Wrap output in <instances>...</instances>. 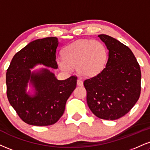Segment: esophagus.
Returning <instances> with one entry per match:
<instances>
[{"mask_svg": "<svg viewBox=\"0 0 150 150\" xmlns=\"http://www.w3.org/2000/svg\"><path fill=\"white\" fill-rule=\"evenodd\" d=\"M77 85H78V86H83V82H82V80H81V79H77Z\"/></svg>", "mask_w": 150, "mask_h": 150, "instance_id": "esophagus-1", "label": "esophagus"}]
</instances>
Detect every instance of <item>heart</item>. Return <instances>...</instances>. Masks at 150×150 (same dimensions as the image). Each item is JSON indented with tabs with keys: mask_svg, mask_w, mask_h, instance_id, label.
I'll use <instances>...</instances> for the list:
<instances>
[{
	"mask_svg": "<svg viewBox=\"0 0 150 150\" xmlns=\"http://www.w3.org/2000/svg\"><path fill=\"white\" fill-rule=\"evenodd\" d=\"M107 59V49L101 42L81 39L63 50V58L58 59L57 64L66 73H70L74 67H76L80 75L91 77L102 71Z\"/></svg>",
	"mask_w": 150,
	"mask_h": 150,
	"instance_id": "1",
	"label": "heart"
}]
</instances>
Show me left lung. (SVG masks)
<instances>
[{"mask_svg":"<svg viewBox=\"0 0 150 150\" xmlns=\"http://www.w3.org/2000/svg\"><path fill=\"white\" fill-rule=\"evenodd\" d=\"M105 44L108 60L105 68L96 76L86 79V102L98 118L115 120L131 110L141 91V71L130 49L114 38L100 34Z\"/></svg>","mask_w":150,"mask_h":150,"instance_id":"left-lung-1","label":"left lung"}]
</instances>
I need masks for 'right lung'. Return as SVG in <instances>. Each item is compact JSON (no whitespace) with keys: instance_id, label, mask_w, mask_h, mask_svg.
<instances>
[{"instance_id":"add662e5","label":"right lung","mask_w":150,"mask_h":150,"mask_svg":"<svg viewBox=\"0 0 150 150\" xmlns=\"http://www.w3.org/2000/svg\"><path fill=\"white\" fill-rule=\"evenodd\" d=\"M58 45L56 37L32 41L15 54L7 70L9 102L21 120L30 125L55 124L64 114L66 101L76 87V76L59 80L47 68L30 70L38 64L57 69ZM28 81L35 90L33 95L26 93Z\"/></svg>"}]
</instances>
